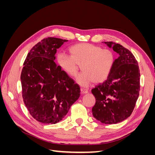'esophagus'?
Returning <instances> with one entry per match:
<instances>
[{"mask_svg": "<svg viewBox=\"0 0 155 155\" xmlns=\"http://www.w3.org/2000/svg\"><path fill=\"white\" fill-rule=\"evenodd\" d=\"M81 94H87L88 92V91L86 90V89H85V88H81Z\"/></svg>", "mask_w": 155, "mask_h": 155, "instance_id": "obj_1", "label": "esophagus"}]
</instances>
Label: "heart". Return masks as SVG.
Masks as SVG:
<instances>
[{"label": "heart", "mask_w": 155, "mask_h": 155, "mask_svg": "<svg viewBox=\"0 0 155 155\" xmlns=\"http://www.w3.org/2000/svg\"><path fill=\"white\" fill-rule=\"evenodd\" d=\"M68 51L70 58L59 54L58 63L61 68L71 77L77 74V65H81L83 72L76 78L81 85L87 87L92 81L101 82L109 76L114 63L113 54L109 50H102L90 44H81L72 46Z\"/></svg>", "instance_id": "heart-1"}]
</instances>
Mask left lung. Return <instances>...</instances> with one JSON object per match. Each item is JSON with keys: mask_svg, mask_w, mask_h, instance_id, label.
<instances>
[{"mask_svg": "<svg viewBox=\"0 0 155 155\" xmlns=\"http://www.w3.org/2000/svg\"><path fill=\"white\" fill-rule=\"evenodd\" d=\"M104 43L119 57L114 61L107 80L92 89L96 98L92 112L102 124H115L132 114L139 96L140 73L137 61L129 50L112 42Z\"/></svg>", "mask_w": 155, "mask_h": 155, "instance_id": "obj_1", "label": "left lung"}]
</instances>
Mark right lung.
Segmentation results:
<instances>
[{
    "instance_id": "right-lung-1",
    "label": "right lung",
    "mask_w": 155,
    "mask_h": 155,
    "mask_svg": "<svg viewBox=\"0 0 155 155\" xmlns=\"http://www.w3.org/2000/svg\"><path fill=\"white\" fill-rule=\"evenodd\" d=\"M67 40L48 37L28 54L21 75L22 97L31 116L55 124L80 96V88L55 62V54Z\"/></svg>"
}]
</instances>
